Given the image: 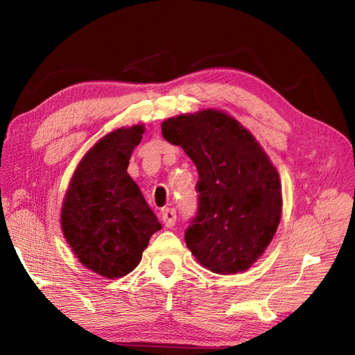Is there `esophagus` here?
Segmentation results:
<instances>
[{
  "label": "esophagus",
  "mask_w": 355,
  "mask_h": 355,
  "mask_svg": "<svg viewBox=\"0 0 355 355\" xmlns=\"http://www.w3.org/2000/svg\"><path fill=\"white\" fill-rule=\"evenodd\" d=\"M162 220H163L166 227H169V229L173 227V225H175V223H177V212H175V209H172V207L163 209V210H162Z\"/></svg>",
  "instance_id": "34e87169"
}]
</instances>
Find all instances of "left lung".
Here are the masks:
<instances>
[{"label": "left lung", "mask_w": 355, "mask_h": 355, "mask_svg": "<svg viewBox=\"0 0 355 355\" xmlns=\"http://www.w3.org/2000/svg\"><path fill=\"white\" fill-rule=\"evenodd\" d=\"M164 140L182 146L197 166V214L186 245L214 273L244 271L273 239L281 221L277 171L235 119L206 110L162 123Z\"/></svg>", "instance_id": "8db88e82"}]
</instances>
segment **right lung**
Here are the masks:
<instances>
[{"label":"right lung","mask_w":355,"mask_h":355,"mask_svg":"<svg viewBox=\"0 0 355 355\" xmlns=\"http://www.w3.org/2000/svg\"><path fill=\"white\" fill-rule=\"evenodd\" d=\"M143 125L105 135L74 171L62 207V230L74 254L96 273L122 277L139 266L149 238L162 229L128 175Z\"/></svg>","instance_id":"obj_1"}]
</instances>
